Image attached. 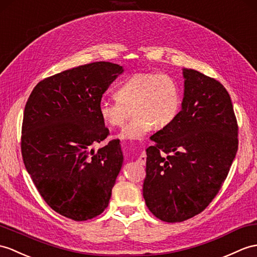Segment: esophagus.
Segmentation results:
<instances>
[{"instance_id":"1","label":"esophagus","mask_w":257,"mask_h":257,"mask_svg":"<svg viewBox=\"0 0 257 257\" xmlns=\"http://www.w3.org/2000/svg\"><path fill=\"white\" fill-rule=\"evenodd\" d=\"M146 159H147V154H146V152L143 151V152H141V154L139 156V158H138V162H139V164H141V165H145L146 164Z\"/></svg>"}]
</instances>
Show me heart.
Wrapping results in <instances>:
<instances>
[{"label": "heart", "mask_w": 257, "mask_h": 257, "mask_svg": "<svg viewBox=\"0 0 257 257\" xmlns=\"http://www.w3.org/2000/svg\"><path fill=\"white\" fill-rule=\"evenodd\" d=\"M117 101L103 100L98 112L109 127H121L134 109L135 120L117 136L120 139L141 140L154 128L162 129L175 120L181 109V88L166 73L140 72L127 77L116 88Z\"/></svg>", "instance_id": "1"}]
</instances>
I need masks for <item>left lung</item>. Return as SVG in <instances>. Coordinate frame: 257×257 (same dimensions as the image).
Wrapping results in <instances>:
<instances>
[{
  "instance_id": "left-lung-1",
  "label": "left lung",
  "mask_w": 257,
  "mask_h": 257,
  "mask_svg": "<svg viewBox=\"0 0 257 257\" xmlns=\"http://www.w3.org/2000/svg\"><path fill=\"white\" fill-rule=\"evenodd\" d=\"M182 110L152 136L147 149L143 197L165 222H182L204 211L225 181L238 147L237 121L219 81L184 69Z\"/></svg>"
}]
</instances>
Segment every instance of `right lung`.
Instances as JSON below:
<instances>
[{
    "label": "right lung",
    "instance_id": "add662e5",
    "mask_svg": "<svg viewBox=\"0 0 257 257\" xmlns=\"http://www.w3.org/2000/svg\"><path fill=\"white\" fill-rule=\"evenodd\" d=\"M122 67L98 61L40 81L24 110L21 149L40 196L56 212L74 221L99 216L122 165L119 140L97 152L109 136L100 118L101 96Z\"/></svg>",
    "mask_w": 257,
    "mask_h": 257
}]
</instances>
